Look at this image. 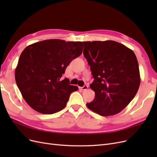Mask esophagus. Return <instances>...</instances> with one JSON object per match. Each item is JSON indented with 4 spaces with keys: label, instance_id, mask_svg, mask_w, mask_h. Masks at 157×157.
Returning <instances> with one entry per match:
<instances>
[{
    "label": "esophagus",
    "instance_id": "esophagus-1",
    "mask_svg": "<svg viewBox=\"0 0 157 157\" xmlns=\"http://www.w3.org/2000/svg\"><path fill=\"white\" fill-rule=\"evenodd\" d=\"M80 89L82 90H86L88 89V86L87 85H84V86H83L82 87H80Z\"/></svg>",
    "mask_w": 157,
    "mask_h": 157
}]
</instances>
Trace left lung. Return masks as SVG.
Wrapping results in <instances>:
<instances>
[{
    "instance_id": "1",
    "label": "left lung",
    "mask_w": 157,
    "mask_h": 157,
    "mask_svg": "<svg viewBox=\"0 0 157 157\" xmlns=\"http://www.w3.org/2000/svg\"><path fill=\"white\" fill-rule=\"evenodd\" d=\"M83 54L94 78L90 85L94 100L86 103L101 116L122 111L135 97L140 84L138 62L132 50L113 40L87 41Z\"/></svg>"
}]
</instances>
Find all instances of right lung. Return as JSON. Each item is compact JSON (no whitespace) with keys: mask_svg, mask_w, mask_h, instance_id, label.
<instances>
[{"mask_svg":"<svg viewBox=\"0 0 157 157\" xmlns=\"http://www.w3.org/2000/svg\"><path fill=\"white\" fill-rule=\"evenodd\" d=\"M82 42L45 40L27 46L15 71L17 87L31 108L42 114H54L66 106L78 87L61 80L68 65L82 52Z\"/></svg>","mask_w":157,"mask_h":157,"instance_id":"add662e5","label":"right lung"}]
</instances>
